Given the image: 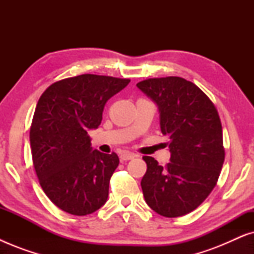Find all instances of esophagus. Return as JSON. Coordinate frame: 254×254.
<instances>
[{
  "label": "esophagus",
  "instance_id": "obj_1",
  "mask_svg": "<svg viewBox=\"0 0 254 254\" xmlns=\"http://www.w3.org/2000/svg\"><path fill=\"white\" fill-rule=\"evenodd\" d=\"M135 157H136V155L135 154H131V152H124V154L120 155V161L126 162V161H129V159H133Z\"/></svg>",
  "mask_w": 254,
  "mask_h": 254
}]
</instances>
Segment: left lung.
I'll return each instance as SVG.
<instances>
[{
	"label": "left lung",
	"mask_w": 254,
	"mask_h": 254,
	"mask_svg": "<svg viewBox=\"0 0 254 254\" xmlns=\"http://www.w3.org/2000/svg\"><path fill=\"white\" fill-rule=\"evenodd\" d=\"M136 86L157 104L161 130L169 137L171 152L164 168L150 156L143 157L144 200L162 216H183L216 186L225 155L220 117L206 93L185 78H148Z\"/></svg>",
	"instance_id": "1"
}]
</instances>
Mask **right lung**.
<instances>
[{"label":"right lung","mask_w":254,"mask_h":254,"mask_svg":"<svg viewBox=\"0 0 254 254\" xmlns=\"http://www.w3.org/2000/svg\"><path fill=\"white\" fill-rule=\"evenodd\" d=\"M130 79L92 74L61 79L38 100L30 128L33 166L45 194L65 213L84 216L104 206L119 165L116 152L92 150L90 129Z\"/></svg>","instance_id":"obj_1"}]
</instances>
